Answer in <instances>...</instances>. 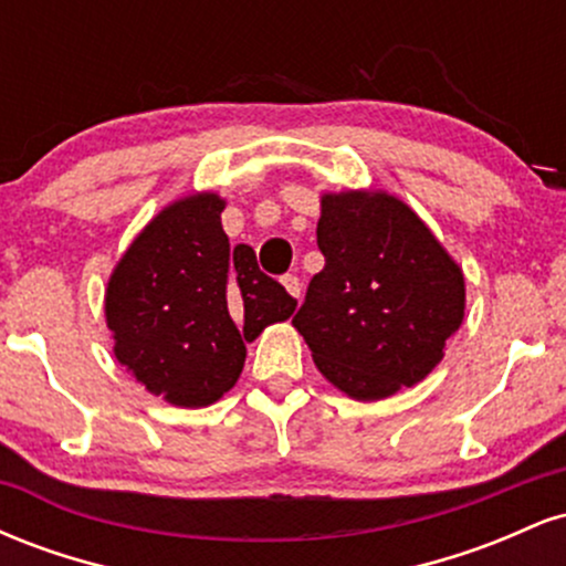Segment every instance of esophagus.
Listing matches in <instances>:
<instances>
[{"mask_svg":"<svg viewBox=\"0 0 566 566\" xmlns=\"http://www.w3.org/2000/svg\"><path fill=\"white\" fill-rule=\"evenodd\" d=\"M282 284H284V290H287L290 295L295 297V301H301V295H303L301 279H297L295 274H284V276H282Z\"/></svg>","mask_w":566,"mask_h":566,"instance_id":"obj_1","label":"esophagus"}]
</instances>
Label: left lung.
Segmentation results:
<instances>
[{
    "mask_svg": "<svg viewBox=\"0 0 566 566\" xmlns=\"http://www.w3.org/2000/svg\"><path fill=\"white\" fill-rule=\"evenodd\" d=\"M324 269L292 319L314 365L356 401L388 399L444 359L465 316L463 269L386 191L322 193Z\"/></svg>",
    "mask_w": 566,
    "mask_h": 566,
    "instance_id": "obj_1",
    "label": "left lung"
}]
</instances>
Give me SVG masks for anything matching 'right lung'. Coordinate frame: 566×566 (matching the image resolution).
Returning <instances> with one entry per match:
<instances>
[{
    "instance_id": "obj_1",
    "label": "right lung",
    "mask_w": 566,
    "mask_h": 566,
    "mask_svg": "<svg viewBox=\"0 0 566 566\" xmlns=\"http://www.w3.org/2000/svg\"><path fill=\"white\" fill-rule=\"evenodd\" d=\"M212 191L175 199L114 265L106 324L114 356L148 394L199 409L237 386L247 346L297 301L258 269L255 250H231Z\"/></svg>"
}]
</instances>
